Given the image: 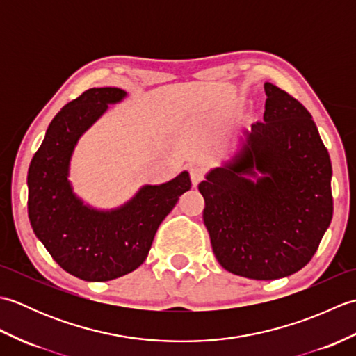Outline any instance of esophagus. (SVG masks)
<instances>
[{"label":"esophagus","mask_w":356,"mask_h":356,"mask_svg":"<svg viewBox=\"0 0 356 356\" xmlns=\"http://www.w3.org/2000/svg\"><path fill=\"white\" fill-rule=\"evenodd\" d=\"M190 176L193 186H197L203 180V176H205V170H203V166L200 165H193L190 166Z\"/></svg>","instance_id":"1"}]
</instances>
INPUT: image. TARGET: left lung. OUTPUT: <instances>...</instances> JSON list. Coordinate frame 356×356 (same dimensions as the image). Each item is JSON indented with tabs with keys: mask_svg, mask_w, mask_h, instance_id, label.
<instances>
[{
	"mask_svg": "<svg viewBox=\"0 0 356 356\" xmlns=\"http://www.w3.org/2000/svg\"><path fill=\"white\" fill-rule=\"evenodd\" d=\"M264 93L263 122L199 184L217 261L252 280L305 268L334 214L330 157L311 113L270 82Z\"/></svg>",
	"mask_w": 356,
	"mask_h": 356,
	"instance_id": "left-lung-1",
	"label": "left lung"
}]
</instances>
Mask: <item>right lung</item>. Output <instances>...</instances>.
<instances>
[{
  "label": "right lung",
  "mask_w": 356,
  "mask_h": 356,
  "mask_svg": "<svg viewBox=\"0 0 356 356\" xmlns=\"http://www.w3.org/2000/svg\"><path fill=\"white\" fill-rule=\"evenodd\" d=\"M127 93L90 88L53 118L29 166V218L51 259L86 282H108L145 261L156 231L191 188L188 171L162 185H145L122 207L102 211L86 205L69 180L79 138Z\"/></svg>",
  "instance_id": "add662e5"
}]
</instances>
